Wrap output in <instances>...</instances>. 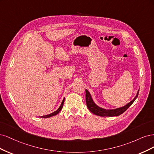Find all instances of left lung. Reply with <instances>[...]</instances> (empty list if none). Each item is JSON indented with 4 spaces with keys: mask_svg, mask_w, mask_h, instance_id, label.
Returning a JSON list of instances; mask_svg holds the SVG:
<instances>
[{
    "mask_svg": "<svg viewBox=\"0 0 154 154\" xmlns=\"http://www.w3.org/2000/svg\"><path fill=\"white\" fill-rule=\"evenodd\" d=\"M138 93L139 91H137V95L135 97V98L129 103H127L126 106L120 108L115 109H102L97 106L95 102H93L90 92L87 90H86V102L89 110H90V112H91L93 114H94V115L99 116H116L122 115V113L125 112L127 109L132 105V103L134 102V100L137 97Z\"/></svg>",
    "mask_w": 154,
    "mask_h": 154,
    "instance_id": "1",
    "label": "left lung"
}]
</instances>
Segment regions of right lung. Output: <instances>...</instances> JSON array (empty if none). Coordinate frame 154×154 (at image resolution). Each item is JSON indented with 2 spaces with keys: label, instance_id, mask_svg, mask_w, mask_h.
I'll return each mask as SVG.
<instances>
[{
  "label": "right lung",
  "instance_id": "right-lung-1",
  "mask_svg": "<svg viewBox=\"0 0 154 154\" xmlns=\"http://www.w3.org/2000/svg\"><path fill=\"white\" fill-rule=\"evenodd\" d=\"M64 102V98L63 99V102H62V103H61V106H60V107H59L58 108V109H57L56 111H54V112L50 114V115H45V116H41V118H50V117H52V116H55V115H57V114L59 112V111H60L62 109L63 106Z\"/></svg>",
  "mask_w": 154,
  "mask_h": 154
}]
</instances>
